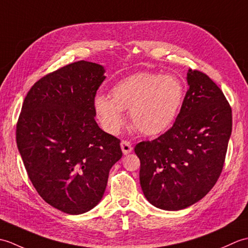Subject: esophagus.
I'll use <instances>...</instances> for the list:
<instances>
[{"label": "esophagus", "mask_w": 248, "mask_h": 248, "mask_svg": "<svg viewBox=\"0 0 248 248\" xmlns=\"http://www.w3.org/2000/svg\"><path fill=\"white\" fill-rule=\"evenodd\" d=\"M120 147H121V150H123V154L124 155H128V154H130L131 151L133 150L132 145H131V143H130V141H128V140H123V141H121Z\"/></svg>", "instance_id": "obj_1"}]
</instances>
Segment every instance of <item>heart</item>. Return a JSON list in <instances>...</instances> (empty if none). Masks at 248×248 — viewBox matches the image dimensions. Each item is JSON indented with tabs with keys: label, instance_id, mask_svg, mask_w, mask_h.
I'll list each match as a JSON object with an SVG mask.
<instances>
[{
	"label": "heart",
	"instance_id": "obj_1",
	"mask_svg": "<svg viewBox=\"0 0 248 248\" xmlns=\"http://www.w3.org/2000/svg\"><path fill=\"white\" fill-rule=\"evenodd\" d=\"M183 83L175 76L139 72L118 81L110 98L98 94L93 108L103 129L110 134L124 124L129 110L133 127L145 135H159L171 127L183 103Z\"/></svg>",
	"mask_w": 248,
	"mask_h": 248
}]
</instances>
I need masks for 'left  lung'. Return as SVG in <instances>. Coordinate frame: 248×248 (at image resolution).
I'll list each match as a JSON object with an SVG mask.
<instances>
[{
  "label": "left lung",
  "mask_w": 248,
  "mask_h": 248,
  "mask_svg": "<svg viewBox=\"0 0 248 248\" xmlns=\"http://www.w3.org/2000/svg\"><path fill=\"white\" fill-rule=\"evenodd\" d=\"M186 80L188 89L172 127L134 148L145 197L167 211L189 207L214 186L232 130L231 108L217 84L192 69Z\"/></svg>",
  "instance_id": "left-lung-1"
}]
</instances>
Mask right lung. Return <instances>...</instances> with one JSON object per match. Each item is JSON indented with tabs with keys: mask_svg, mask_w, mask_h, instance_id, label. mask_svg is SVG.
Segmentation results:
<instances>
[{
	"mask_svg": "<svg viewBox=\"0 0 248 248\" xmlns=\"http://www.w3.org/2000/svg\"><path fill=\"white\" fill-rule=\"evenodd\" d=\"M104 72L80 61L49 73L31 86L18 119L16 139L30 180L46 202L68 214L96 207L123 156L120 140L94 120Z\"/></svg>",
	"mask_w": 248,
	"mask_h": 248,
	"instance_id": "1",
	"label": "right lung"
}]
</instances>
